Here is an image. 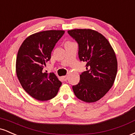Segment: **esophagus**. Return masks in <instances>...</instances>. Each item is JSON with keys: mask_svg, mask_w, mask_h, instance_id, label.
Here are the masks:
<instances>
[{"mask_svg": "<svg viewBox=\"0 0 135 135\" xmlns=\"http://www.w3.org/2000/svg\"><path fill=\"white\" fill-rule=\"evenodd\" d=\"M62 79L64 80V81H66V80L68 79V77L67 76H63L62 77Z\"/></svg>", "mask_w": 135, "mask_h": 135, "instance_id": "obj_1", "label": "esophagus"}]
</instances>
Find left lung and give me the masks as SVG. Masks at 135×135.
<instances>
[{
  "label": "left lung",
  "instance_id": "8db88e82",
  "mask_svg": "<svg viewBox=\"0 0 135 135\" xmlns=\"http://www.w3.org/2000/svg\"><path fill=\"white\" fill-rule=\"evenodd\" d=\"M68 33L79 46V58L86 62L78 84L72 86L77 98L92 103L101 99L112 88L117 72L114 49L101 33L91 29H74Z\"/></svg>",
  "mask_w": 135,
  "mask_h": 135
}]
</instances>
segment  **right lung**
I'll return each instance as SVG.
<instances>
[{"label": "right lung", "instance_id": "right-lung-1", "mask_svg": "<svg viewBox=\"0 0 135 135\" xmlns=\"http://www.w3.org/2000/svg\"><path fill=\"white\" fill-rule=\"evenodd\" d=\"M63 30H46L26 38L17 55V77L24 90L33 98L46 101L56 97L61 82L54 73L43 72L46 63L51 59V52Z\"/></svg>", "mask_w": 135, "mask_h": 135}]
</instances>
